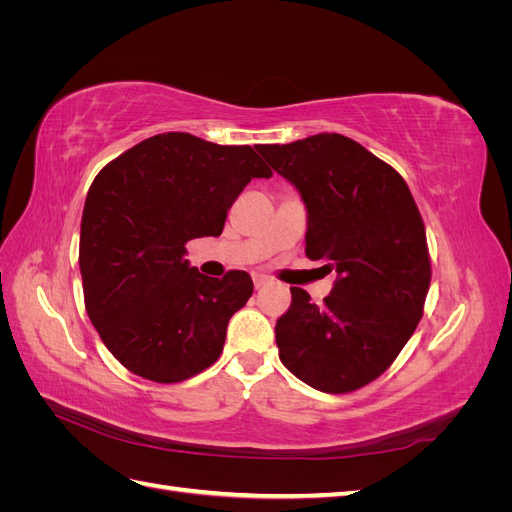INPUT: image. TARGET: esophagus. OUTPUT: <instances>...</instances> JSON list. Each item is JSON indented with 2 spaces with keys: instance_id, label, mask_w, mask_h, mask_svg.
<instances>
[{
  "instance_id": "34e87169",
  "label": "esophagus",
  "mask_w": 512,
  "mask_h": 512,
  "mask_svg": "<svg viewBox=\"0 0 512 512\" xmlns=\"http://www.w3.org/2000/svg\"><path fill=\"white\" fill-rule=\"evenodd\" d=\"M269 282H271V280H269V277H265V275H254V286H256V290H258V288H265Z\"/></svg>"
}]
</instances>
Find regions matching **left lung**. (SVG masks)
<instances>
[{
	"mask_svg": "<svg viewBox=\"0 0 512 512\" xmlns=\"http://www.w3.org/2000/svg\"><path fill=\"white\" fill-rule=\"evenodd\" d=\"M307 209L305 254L337 282L324 303L290 288L275 324L282 363L322 393H350L382 376L423 316L431 282L425 224L393 166L342 134L260 145Z\"/></svg>",
	"mask_w": 512,
	"mask_h": 512,
	"instance_id": "obj_1",
	"label": "left lung"
}]
</instances>
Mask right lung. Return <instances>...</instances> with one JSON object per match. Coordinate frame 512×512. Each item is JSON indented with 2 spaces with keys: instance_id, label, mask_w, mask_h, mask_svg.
Returning a JSON list of instances; mask_svg holds the SVG:
<instances>
[{
  "instance_id": "1",
  "label": "right lung",
  "mask_w": 512,
  "mask_h": 512,
  "mask_svg": "<svg viewBox=\"0 0 512 512\" xmlns=\"http://www.w3.org/2000/svg\"><path fill=\"white\" fill-rule=\"evenodd\" d=\"M271 175L250 145L188 132L151 136L96 175L79 243L85 309L132 374L173 384L220 359L230 316L254 292L252 277L198 273L185 243L220 237L245 185Z\"/></svg>"
}]
</instances>
